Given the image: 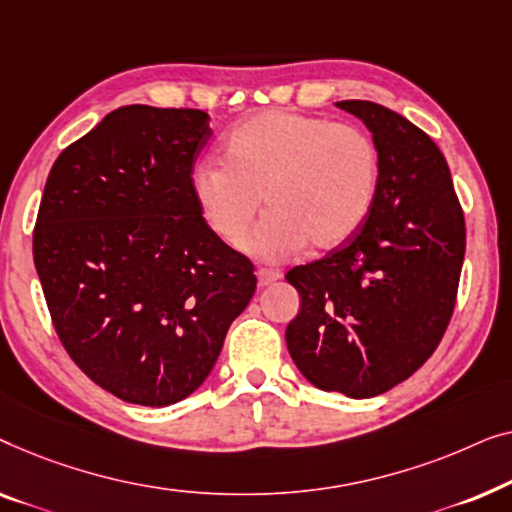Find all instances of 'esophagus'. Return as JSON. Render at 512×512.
<instances>
[{"mask_svg":"<svg viewBox=\"0 0 512 512\" xmlns=\"http://www.w3.org/2000/svg\"><path fill=\"white\" fill-rule=\"evenodd\" d=\"M278 278H280L278 271H271V269H259V271H257V283H259V287H266V285L276 283Z\"/></svg>","mask_w":512,"mask_h":512,"instance_id":"1","label":"esophagus"}]
</instances>
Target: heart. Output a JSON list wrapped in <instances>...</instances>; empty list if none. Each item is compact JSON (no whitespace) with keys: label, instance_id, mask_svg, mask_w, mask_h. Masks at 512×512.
<instances>
[{"label":"heart","instance_id":"heart-1","mask_svg":"<svg viewBox=\"0 0 512 512\" xmlns=\"http://www.w3.org/2000/svg\"><path fill=\"white\" fill-rule=\"evenodd\" d=\"M225 159L201 160L190 185L206 225L229 246L246 241L264 262H283L301 248L334 250L369 218L378 192L376 143L362 129L320 115L266 109L227 136Z\"/></svg>","mask_w":512,"mask_h":512}]
</instances>
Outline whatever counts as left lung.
<instances>
[{
    "mask_svg": "<svg viewBox=\"0 0 512 512\" xmlns=\"http://www.w3.org/2000/svg\"><path fill=\"white\" fill-rule=\"evenodd\" d=\"M336 106L373 134L378 192L343 248L287 271L301 308L285 341L308 383L369 399L413 376L441 343L455 311L466 227L448 162L420 127L362 99Z\"/></svg>",
    "mask_w": 512,
    "mask_h": 512,
    "instance_id": "obj_1",
    "label": "left lung"
}]
</instances>
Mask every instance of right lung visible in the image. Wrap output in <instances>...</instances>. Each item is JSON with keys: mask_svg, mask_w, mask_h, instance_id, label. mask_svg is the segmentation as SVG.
I'll return each mask as SVG.
<instances>
[{"mask_svg": "<svg viewBox=\"0 0 512 512\" xmlns=\"http://www.w3.org/2000/svg\"><path fill=\"white\" fill-rule=\"evenodd\" d=\"M208 120L120 106L62 150L41 197L34 266L57 336L92 383L139 406L204 383L257 287L194 201Z\"/></svg>", "mask_w": 512, "mask_h": 512, "instance_id": "right-lung-1", "label": "right lung"}]
</instances>
